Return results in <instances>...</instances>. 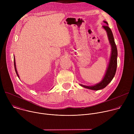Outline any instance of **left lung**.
I'll list each match as a JSON object with an SVG mask.
<instances>
[{
  "mask_svg": "<svg viewBox=\"0 0 134 134\" xmlns=\"http://www.w3.org/2000/svg\"><path fill=\"white\" fill-rule=\"evenodd\" d=\"M103 22L106 24L107 25L103 26L102 27L107 32L108 40L111 47L110 58L108 67L105 71V73L102 81L98 84L92 86H86L82 85L81 84H80L81 86L83 87L94 91H98L105 88L111 82L114 75H115L117 66L118 52L117 46L116 45L115 42H114V37L110 28L108 26V22L105 21H104Z\"/></svg>",
  "mask_w": 134,
  "mask_h": 134,
  "instance_id": "8db88e82",
  "label": "left lung"
}]
</instances>
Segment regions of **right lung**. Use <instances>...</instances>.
Listing matches in <instances>:
<instances>
[{
	"instance_id": "add662e5",
	"label": "right lung",
	"mask_w": 134,
	"mask_h": 134,
	"mask_svg": "<svg viewBox=\"0 0 134 134\" xmlns=\"http://www.w3.org/2000/svg\"><path fill=\"white\" fill-rule=\"evenodd\" d=\"M14 67H15V71H16V73L17 74V76H18V77L20 79V76H19L18 74V72H17V69H16V62H15V57H14Z\"/></svg>"
}]
</instances>
